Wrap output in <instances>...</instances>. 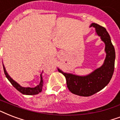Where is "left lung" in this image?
Returning a JSON list of instances; mask_svg holds the SVG:
<instances>
[{
    "label": "left lung",
    "instance_id": "1",
    "mask_svg": "<svg viewBox=\"0 0 120 120\" xmlns=\"http://www.w3.org/2000/svg\"><path fill=\"white\" fill-rule=\"evenodd\" d=\"M90 27L95 28L96 34L105 44L106 58L103 64L86 75H77L58 70L65 77L67 87L70 92L80 96H90L102 90L108 84L115 69V50L110 36L105 27L98 24L92 23Z\"/></svg>",
    "mask_w": 120,
    "mask_h": 120
}]
</instances>
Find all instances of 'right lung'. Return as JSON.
I'll list each match as a JSON object with an SVG mask.
<instances>
[{"instance_id": "add662e5", "label": "right lung", "mask_w": 120, "mask_h": 120, "mask_svg": "<svg viewBox=\"0 0 120 120\" xmlns=\"http://www.w3.org/2000/svg\"><path fill=\"white\" fill-rule=\"evenodd\" d=\"M3 67H4V73L7 79L9 80V82H11L12 85L15 87L17 90H19L20 93H21L22 94L26 95H35L38 94L40 93H41L42 91V87L43 86V77H42V74L40 75V77H41V80H40V84L36 86L35 87H22L21 86H20L17 82H15V80H14L12 79L10 77L8 73L7 72L4 65L3 64Z\"/></svg>"}]
</instances>
